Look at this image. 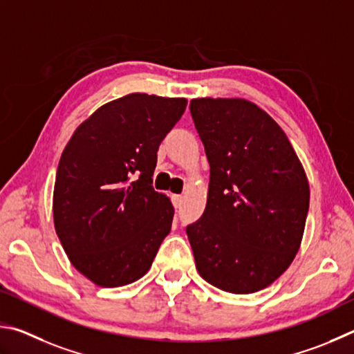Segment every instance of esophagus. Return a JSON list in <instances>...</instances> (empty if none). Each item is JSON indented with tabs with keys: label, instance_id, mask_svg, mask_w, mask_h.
I'll list each match as a JSON object with an SVG mask.
<instances>
[{
	"label": "esophagus",
	"instance_id": "obj_1",
	"mask_svg": "<svg viewBox=\"0 0 354 354\" xmlns=\"http://www.w3.org/2000/svg\"><path fill=\"white\" fill-rule=\"evenodd\" d=\"M171 201H172V205H174V207H176V208H180L183 197H182V196H178V194H172V196H171Z\"/></svg>",
	"mask_w": 354,
	"mask_h": 354
}]
</instances>
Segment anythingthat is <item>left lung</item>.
Listing matches in <instances>:
<instances>
[{
    "label": "left lung",
    "instance_id": "left-lung-1",
    "mask_svg": "<svg viewBox=\"0 0 354 354\" xmlns=\"http://www.w3.org/2000/svg\"><path fill=\"white\" fill-rule=\"evenodd\" d=\"M209 163L205 212L187 227L203 280L232 294L268 288L292 263L309 185L281 127L244 99H193Z\"/></svg>",
    "mask_w": 354,
    "mask_h": 354
}]
</instances>
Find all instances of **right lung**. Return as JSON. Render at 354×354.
Instances as JSON below:
<instances>
[{
    "mask_svg": "<svg viewBox=\"0 0 354 354\" xmlns=\"http://www.w3.org/2000/svg\"><path fill=\"white\" fill-rule=\"evenodd\" d=\"M187 99L132 93L99 107L62 153L54 225L71 264L97 286L133 283L169 234L174 207L152 187L160 142Z\"/></svg>",
    "mask_w": 354,
    "mask_h": 354,
    "instance_id": "right-lung-1",
    "label": "right lung"
}]
</instances>
